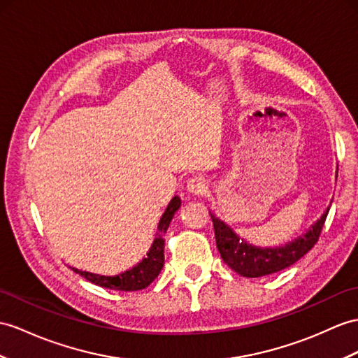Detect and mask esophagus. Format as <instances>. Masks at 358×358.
Segmentation results:
<instances>
[{"instance_id":"34e87169","label":"esophagus","mask_w":358,"mask_h":358,"mask_svg":"<svg viewBox=\"0 0 358 358\" xmlns=\"http://www.w3.org/2000/svg\"><path fill=\"white\" fill-rule=\"evenodd\" d=\"M187 189L189 194L202 196L206 193V182L202 178H191L187 184Z\"/></svg>"}]
</instances>
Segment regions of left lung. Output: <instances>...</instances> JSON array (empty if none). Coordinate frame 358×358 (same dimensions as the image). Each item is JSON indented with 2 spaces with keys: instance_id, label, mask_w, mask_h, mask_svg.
Segmentation results:
<instances>
[{
  "instance_id": "obj_1",
  "label": "left lung",
  "mask_w": 358,
  "mask_h": 358,
  "mask_svg": "<svg viewBox=\"0 0 358 358\" xmlns=\"http://www.w3.org/2000/svg\"><path fill=\"white\" fill-rule=\"evenodd\" d=\"M328 211L329 206L325 209L320 219L310 226L307 232L299 235L293 241L276 248H259L250 245L214 213L209 211V214H211L214 224L217 249H219L224 263L241 276L259 278L290 267L311 250L319 240Z\"/></svg>"
}]
</instances>
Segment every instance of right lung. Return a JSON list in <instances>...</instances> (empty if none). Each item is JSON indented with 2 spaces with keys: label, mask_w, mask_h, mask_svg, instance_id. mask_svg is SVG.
<instances>
[{
  "label": "right lung",
  "mask_w": 358,
  "mask_h": 358,
  "mask_svg": "<svg viewBox=\"0 0 358 358\" xmlns=\"http://www.w3.org/2000/svg\"><path fill=\"white\" fill-rule=\"evenodd\" d=\"M180 203L182 202L178 196H174L170 200V203H169L167 209L164 211L161 220H159V224H158V231H159L158 237L155 238L147 257L143 261H139L135 267L126 270V272H123V273L113 275V276H104V275H97V273H91V272H83V270H78L74 267H73V270L76 273L86 278L90 282L104 287V289H110V290L136 292V290H143V289H145V287H149L156 280V278H158V275L161 273V270L164 267V245H165L164 235L169 229L174 213H176L180 208Z\"/></svg>",
  "instance_id": "right-lung-1"
}]
</instances>
